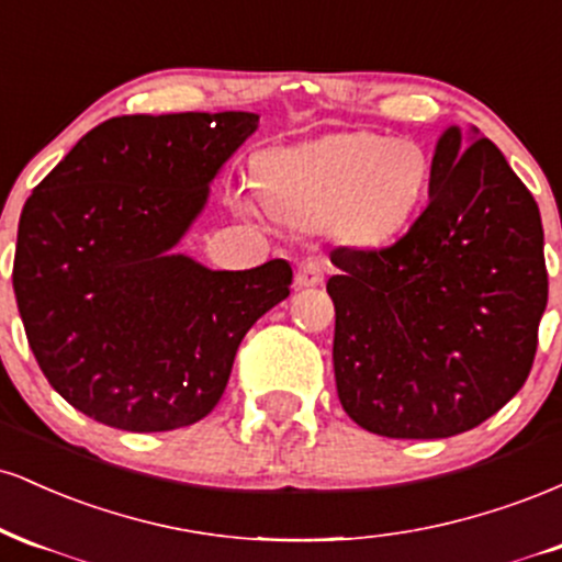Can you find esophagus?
<instances>
[{"label":"esophagus","mask_w":562,"mask_h":562,"mask_svg":"<svg viewBox=\"0 0 562 562\" xmlns=\"http://www.w3.org/2000/svg\"><path fill=\"white\" fill-rule=\"evenodd\" d=\"M325 263L312 259V261H301L299 269H295V285L299 288H317L325 282Z\"/></svg>","instance_id":"obj_1"}]
</instances>
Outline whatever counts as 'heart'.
Listing matches in <instances>:
<instances>
[{
    "label": "heart",
    "mask_w": 562,
    "mask_h": 562,
    "mask_svg": "<svg viewBox=\"0 0 562 562\" xmlns=\"http://www.w3.org/2000/svg\"><path fill=\"white\" fill-rule=\"evenodd\" d=\"M254 182L263 209L299 229L333 227L348 240H389L415 216L430 184V156L412 139L370 132L330 134L256 158ZM232 205L254 214L235 192Z\"/></svg>",
    "instance_id": "obj_1"
}]
</instances>
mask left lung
Returning <instances> with one entry per match:
<instances>
[{"mask_svg":"<svg viewBox=\"0 0 562 562\" xmlns=\"http://www.w3.org/2000/svg\"><path fill=\"white\" fill-rule=\"evenodd\" d=\"M436 145L430 203L389 248H335L333 364L346 415L385 438H449L524 389L547 308L539 205L492 139Z\"/></svg>","mask_w":562,"mask_h":562,"instance_id":"obj_1","label":"left lung"}]
</instances>
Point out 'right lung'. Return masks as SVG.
Wrapping results in <instances>:
<instances>
[{"label":"right lung","instance_id":"obj_1","mask_svg":"<svg viewBox=\"0 0 562 562\" xmlns=\"http://www.w3.org/2000/svg\"><path fill=\"white\" fill-rule=\"evenodd\" d=\"M256 113L121 115L76 142L25 200L12 288L49 385L132 434L218 404L245 333L285 301L288 261L214 272L173 245Z\"/></svg>","mask_w":562,"mask_h":562}]
</instances>
